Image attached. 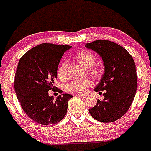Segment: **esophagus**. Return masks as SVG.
Segmentation results:
<instances>
[{
    "mask_svg": "<svg viewBox=\"0 0 151 151\" xmlns=\"http://www.w3.org/2000/svg\"><path fill=\"white\" fill-rule=\"evenodd\" d=\"M76 96H78V97H86V96L85 95H83V94H76Z\"/></svg>",
    "mask_w": 151,
    "mask_h": 151,
    "instance_id": "34e87169",
    "label": "esophagus"
}]
</instances>
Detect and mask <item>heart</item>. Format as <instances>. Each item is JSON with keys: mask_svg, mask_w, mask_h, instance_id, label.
I'll use <instances>...</instances> for the list:
<instances>
[{"mask_svg": "<svg viewBox=\"0 0 151 151\" xmlns=\"http://www.w3.org/2000/svg\"><path fill=\"white\" fill-rule=\"evenodd\" d=\"M75 59L83 66L88 68L91 74L95 77H98L101 74V70L98 67L91 68L96 62V57L94 55L88 50H81L75 55ZM68 63L62 61L58 65L57 69V76L61 81H65L68 78ZM92 82L89 79H79L70 81L66 86L68 91L73 93L81 94L85 93L89 87L91 86Z\"/></svg>", "mask_w": 151, "mask_h": 151, "instance_id": "b5f03b06", "label": "heart"}]
</instances>
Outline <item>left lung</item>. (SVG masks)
<instances>
[{"label": "left lung", "mask_w": 151, "mask_h": 151, "mask_svg": "<svg viewBox=\"0 0 151 151\" xmlns=\"http://www.w3.org/2000/svg\"><path fill=\"white\" fill-rule=\"evenodd\" d=\"M86 47L101 57L104 73L95 91H106L102 101L89 109L90 114L101 122H111L121 118L129 109L137 90L134 61L124 47L106 40L87 43Z\"/></svg>", "instance_id": "left-lung-1"}]
</instances>
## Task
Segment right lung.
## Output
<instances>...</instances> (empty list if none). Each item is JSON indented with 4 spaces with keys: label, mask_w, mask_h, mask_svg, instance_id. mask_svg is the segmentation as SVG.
Segmentation results:
<instances>
[{
    "label": "right lung",
    "mask_w": 151,
    "mask_h": 151,
    "mask_svg": "<svg viewBox=\"0 0 151 151\" xmlns=\"http://www.w3.org/2000/svg\"><path fill=\"white\" fill-rule=\"evenodd\" d=\"M72 47L43 43L27 51L18 63L14 89L22 109L32 120L43 125L54 124L64 118L72 95L63 93L54 100L57 69L66 50ZM58 91L62 93V91Z\"/></svg>",
    "instance_id": "1"
}]
</instances>
